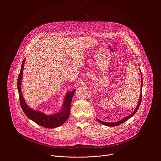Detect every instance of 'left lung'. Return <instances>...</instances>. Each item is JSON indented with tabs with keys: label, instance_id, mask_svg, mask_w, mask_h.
Here are the masks:
<instances>
[{
	"label": "left lung",
	"instance_id": "obj_1",
	"mask_svg": "<svg viewBox=\"0 0 161 161\" xmlns=\"http://www.w3.org/2000/svg\"><path fill=\"white\" fill-rule=\"evenodd\" d=\"M141 75H142V74H141ZM141 77H142V78H141V79H142L141 85H141V94H140V101H139L138 104H137V107H136V109L134 111V112H133L131 114H130V115H129L128 117H126L125 118H124V119H122V120H120V121H119V122H103V121H101V120H99V119H97V121H98L99 123H101V124H103V125H106V126H109V127L117 126V125H119L123 124V123H124V122H125L126 120H127L129 119H130L131 117H132V116L134 115V114L137 112V109H138V108H139V107H140V104H141V102H142V86H143V78H142V75Z\"/></svg>",
	"mask_w": 161,
	"mask_h": 161
}]
</instances>
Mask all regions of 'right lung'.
<instances>
[{
	"label": "right lung",
	"mask_w": 161,
	"mask_h": 161,
	"mask_svg": "<svg viewBox=\"0 0 161 161\" xmlns=\"http://www.w3.org/2000/svg\"><path fill=\"white\" fill-rule=\"evenodd\" d=\"M25 61V60H24L22 62L21 71L18 75L17 82L18 90L19 93V99L21 109L24 111V112L29 119H31L32 121H34L38 125H41L45 128L52 129L60 126L67 120L69 117L71 101L75 90H73L72 92H69L66 95L62 109L59 113L57 114H52V115H47V114H45L43 113L31 109L25 103V101L24 97H23L21 90L23 69H24Z\"/></svg>",
	"instance_id": "obj_1"
}]
</instances>
